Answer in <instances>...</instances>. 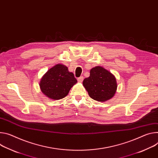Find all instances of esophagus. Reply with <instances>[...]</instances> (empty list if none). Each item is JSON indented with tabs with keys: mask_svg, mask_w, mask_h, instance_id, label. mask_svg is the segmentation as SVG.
Returning <instances> with one entry per match:
<instances>
[{
	"mask_svg": "<svg viewBox=\"0 0 158 158\" xmlns=\"http://www.w3.org/2000/svg\"><path fill=\"white\" fill-rule=\"evenodd\" d=\"M83 80H84V77L83 76H81V77L77 78V81L79 82H82L83 81Z\"/></svg>",
	"mask_w": 158,
	"mask_h": 158,
	"instance_id": "1",
	"label": "esophagus"
}]
</instances>
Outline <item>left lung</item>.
Returning <instances> with one entry per match:
<instances>
[{
    "label": "left lung",
    "instance_id": "left-lung-1",
    "mask_svg": "<svg viewBox=\"0 0 158 158\" xmlns=\"http://www.w3.org/2000/svg\"><path fill=\"white\" fill-rule=\"evenodd\" d=\"M82 84L89 96L99 102L107 101L113 97L117 88L114 76L100 66L91 69L89 77L85 78Z\"/></svg>",
    "mask_w": 158,
    "mask_h": 158
}]
</instances>
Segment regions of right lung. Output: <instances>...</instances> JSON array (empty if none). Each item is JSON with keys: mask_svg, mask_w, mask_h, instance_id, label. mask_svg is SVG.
Returning <instances> with one entry per match:
<instances>
[{"mask_svg": "<svg viewBox=\"0 0 158 158\" xmlns=\"http://www.w3.org/2000/svg\"><path fill=\"white\" fill-rule=\"evenodd\" d=\"M77 82L74 74L70 73L67 67L63 64H56L42 77L40 86L47 97L57 100L65 97Z\"/></svg>", "mask_w": 158, "mask_h": 158, "instance_id": "add662e5", "label": "right lung"}]
</instances>
